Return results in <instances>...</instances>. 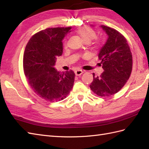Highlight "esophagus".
I'll return each instance as SVG.
<instances>
[{
    "label": "esophagus",
    "instance_id": "esophagus-1",
    "mask_svg": "<svg viewBox=\"0 0 149 149\" xmlns=\"http://www.w3.org/2000/svg\"><path fill=\"white\" fill-rule=\"evenodd\" d=\"M83 71L81 70H79V69L75 70V74L76 75H80L83 74Z\"/></svg>",
    "mask_w": 149,
    "mask_h": 149
}]
</instances>
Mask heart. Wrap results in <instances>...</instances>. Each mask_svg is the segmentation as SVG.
I'll return each instance as SVG.
<instances>
[{"label": "heart", "instance_id": "heart-1", "mask_svg": "<svg viewBox=\"0 0 149 149\" xmlns=\"http://www.w3.org/2000/svg\"><path fill=\"white\" fill-rule=\"evenodd\" d=\"M77 34L79 36L81 40L83 41L84 43H90L91 41L94 40L97 37V33L92 28L90 27L84 26L82 27L80 29H79L77 31ZM100 42L99 41L97 40L95 44L96 45H100Z\"/></svg>", "mask_w": 149, "mask_h": 149}]
</instances>
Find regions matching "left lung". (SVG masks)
<instances>
[{
	"label": "left lung",
	"instance_id": "left-lung-1",
	"mask_svg": "<svg viewBox=\"0 0 149 149\" xmlns=\"http://www.w3.org/2000/svg\"><path fill=\"white\" fill-rule=\"evenodd\" d=\"M108 36L106 43L100 49L99 66L104 72L95 77L90 85L91 90L100 97H109L122 89L130 77L132 57L127 41L122 34L112 28L100 26Z\"/></svg>",
	"mask_w": 149,
	"mask_h": 149
}]
</instances>
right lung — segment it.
<instances>
[{
    "label": "right lung",
    "instance_id": "add662e5",
    "mask_svg": "<svg viewBox=\"0 0 149 149\" xmlns=\"http://www.w3.org/2000/svg\"><path fill=\"white\" fill-rule=\"evenodd\" d=\"M71 27L47 28L28 42L23 59L24 71L30 86L38 95L49 102L62 100L72 89L75 74L60 72L54 67L62 55V40Z\"/></svg>",
    "mask_w": 149,
    "mask_h": 149
}]
</instances>
